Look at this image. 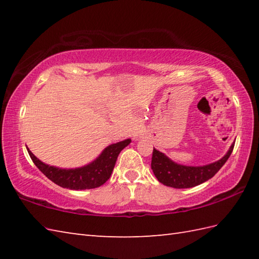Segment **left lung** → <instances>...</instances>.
I'll return each mask as SVG.
<instances>
[{
  "instance_id": "1",
  "label": "left lung",
  "mask_w": 259,
  "mask_h": 259,
  "mask_svg": "<svg viewBox=\"0 0 259 259\" xmlns=\"http://www.w3.org/2000/svg\"><path fill=\"white\" fill-rule=\"evenodd\" d=\"M234 145L230 146L228 152L221 160L206 164V166L190 167L174 162L162 152L153 148L151 169L159 183L172 188H191L212 178L232 155Z\"/></svg>"
}]
</instances>
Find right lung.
<instances>
[{"instance_id":"right-lung-1","label":"right lung","mask_w":259,"mask_h":259,"mask_svg":"<svg viewBox=\"0 0 259 259\" xmlns=\"http://www.w3.org/2000/svg\"><path fill=\"white\" fill-rule=\"evenodd\" d=\"M130 142L131 139H125L117 142V144L110 145L95 161L84 167L75 169H61L49 166V164L38 160L29 149H27V152H29L32 161L40 169V171L45 174L54 184L72 190H84L98 188L106 183L112 174L119 153Z\"/></svg>"}]
</instances>
